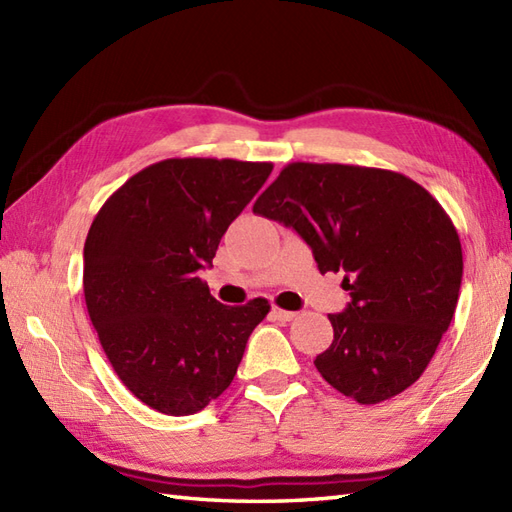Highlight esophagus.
Listing matches in <instances>:
<instances>
[{
	"label": "esophagus",
	"instance_id": "1",
	"mask_svg": "<svg viewBox=\"0 0 512 512\" xmlns=\"http://www.w3.org/2000/svg\"><path fill=\"white\" fill-rule=\"evenodd\" d=\"M270 317H273L275 321L286 323V321H292V319H295V317H297V312L284 310V308H279V306H273V310H270Z\"/></svg>",
	"mask_w": 512,
	"mask_h": 512
}]
</instances>
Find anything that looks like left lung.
<instances>
[{
    "label": "left lung",
    "instance_id": "obj_1",
    "mask_svg": "<svg viewBox=\"0 0 512 512\" xmlns=\"http://www.w3.org/2000/svg\"><path fill=\"white\" fill-rule=\"evenodd\" d=\"M253 213L295 228L321 273L345 270L352 301L328 314L334 341L314 358L319 374L361 405L416 383L462 284L460 235L440 202L396 171L290 162Z\"/></svg>",
    "mask_w": 512,
    "mask_h": 512
}]
</instances>
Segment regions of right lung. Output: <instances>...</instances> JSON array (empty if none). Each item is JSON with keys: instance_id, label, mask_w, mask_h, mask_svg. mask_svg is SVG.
Masks as SVG:
<instances>
[{"instance_id": "add662e5", "label": "right lung", "mask_w": 512, "mask_h": 512, "mask_svg": "<svg viewBox=\"0 0 512 512\" xmlns=\"http://www.w3.org/2000/svg\"><path fill=\"white\" fill-rule=\"evenodd\" d=\"M270 171L273 162L167 158L96 213L83 248L85 306L116 376L147 407L191 416L233 383L270 303L224 306L198 270Z\"/></svg>"}]
</instances>
